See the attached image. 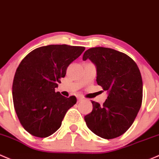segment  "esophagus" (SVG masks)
I'll return each instance as SVG.
<instances>
[{"mask_svg":"<svg viewBox=\"0 0 159 159\" xmlns=\"http://www.w3.org/2000/svg\"><path fill=\"white\" fill-rule=\"evenodd\" d=\"M83 100H84V98H83L82 97H78V102L83 101Z\"/></svg>","mask_w":159,"mask_h":159,"instance_id":"obj_1","label":"esophagus"}]
</instances>
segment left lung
<instances>
[{
  "label": "left lung",
  "mask_w": 159,
  "mask_h": 159,
  "mask_svg": "<svg viewBox=\"0 0 159 159\" xmlns=\"http://www.w3.org/2000/svg\"><path fill=\"white\" fill-rule=\"evenodd\" d=\"M97 67V83L108 97L103 106L91 101L93 110L84 116L88 127L106 139L126 133L136 119L143 101V80L136 63L127 55L105 47L84 53Z\"/></svg>",
  "instance_id": "left-lung-1"
}]
</instances>
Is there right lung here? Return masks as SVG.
<instances>
[{"mask_svg": "<svg viewBox=\"0 0 159 159\" xmlns=\"http://www.w3.org/2000/svg\"><path fill=\"white\" fill-rule=\"evenodd\" d=\"M83 46L49 45L33 50L20 63L13 81V106L23 127L46 138L59 129L75 96L66 98L55 88L68 66L84 51Z\"/></svg>", "mask_w": 159, "mask_h": 159, "instance_id": "add662e5", "label": "right lung"}]
</instances>
